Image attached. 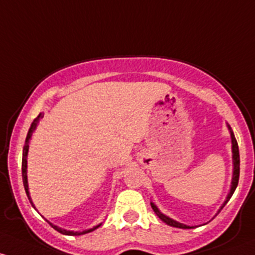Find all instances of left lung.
<instances>
[{
	"instance_id": "left-lung-1",
	"label": "left lung",
	"mask_w": 255,
	"mask_h": 255,
	"mask_svg": "<svg viewBox=\"0 0 255 255\" xmlns=\"http://www.w3.org/2000/svg\"><path fill=\"white\" fill-rule=\"evenodd\" d=\"M227 127H228V130H230V132H231V140H232L233 175H232V183H231V190H230V193H228L227 198H226L225 203L222 204V206H221V207H220L219 212L221 211L222 209H224V206L226 205V204H227V201L230 200V199H231V196L233 195V193H235L236 188H237V185H238V179H240V149H238V143H237V140H236L235 135H233V131L231 130L230 125H227ZM151 206H152V209H153V211L156 212V215H157V216H158L159 219H161L162 221L164 222V224H167V225H169V226H173V227H178V228H185V230H186V228H193V227H190V226H186V225H183V224H180V222H177V221H174V220H173V219H170V217H168V216H166V215H163V214H162L161 211H159V210H158V207H157L156 205H154L153 203H151ZM219 212H217V214H219Z\"/></svg>"
}]
</instances>
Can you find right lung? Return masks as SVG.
<instances>
[{
    "label": "right lung",
    "instance_id": "1",
    "mask_svg": "<svg viewBox=\"0 0 255 255\" xmlns=\"http://www.w3.org/2000/svg\"><path fill=\"white\" fill-rule=\"evenodd\" d=\"M43 117H44V115L41 114V113H40V114H39L38 117H36L35 119L33 120V123H31V125H30V128H29V131H28L27 138H25L24 147H23V157H22V177H23V184H24V189H25V193H27L28 199H29V201H30L31 206H33L34 209H35V206H34L33 201H31L30 195H29V188H28V178H27V156H28V149H29V142H30L31 135H33V132H34V131H35V128H36V127H38L39 122H40V119H41V118H43ZM48 222H49V221H48ZM49 224H50V222H49ZM50 225H51V227H52V228H55V230H56L57 232L62 233V235H69V236H80V235H86V233H89V232H92V231L97 230V228H98V227H101V225H102V224H99V225L94 226L93 228H89V230L82 231V232H73V231H67V230H64V228L57 227V226H55V225H52V224H50Z\"/></svg>",
    "mask_w": 255,
    "mask_h": 255
}]
</instances>
